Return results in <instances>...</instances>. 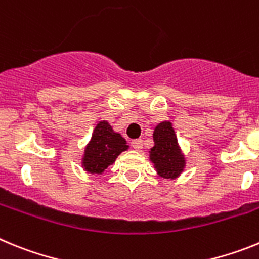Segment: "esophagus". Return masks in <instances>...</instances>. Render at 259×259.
<instances>
[{"instance_id": "1", "label": "esophagus", "mask_w": 259, "mask_h": 259, "mask_svg": "<svg viewBox=\"0 0 259 259\" xmlns=\"http://www.w3.org/2000/svg\"><path fill=\"white\" fill-rule=\"evenodd\" d=\"M131 145H132V148H134V149H136V150L143 149V140H141V139H137V140H134L131 143Z\"/></svg>"}]
</instances>
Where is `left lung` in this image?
Segmentation results:
<instances>
[{"mask_svg": "<svg viewBox=\"0 0 259 259\" xmlns=\"http://www.w3.org/2000/svg\"><path fill=\"white\" fill-rule=\"evenodd\" d=\"M154 146L149 158L157 174L164 179H176L184 171L185 157L180 149L171 122H161L153 132Z\"/></svg>", "mask_w": 259, "mask_h": 259, "instance_id": "8db88e82", "label": "left lung"}]
</instances>
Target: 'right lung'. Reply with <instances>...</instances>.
<instances>
[{
    "label": "right lung",
    "mask_w": 259,
    "mask_h": 259,
    "mask_svg": "<svg viewBox=\"0 0 259 259\" xmlns=\"http://www.w3.org/2000/svg\"><path fill=\"white\" fill-rule=\"evenodd\" d=\"M127 149V141L122 135L114 131L109 122L101 120L97 123L91 141L87 144L81 166L87 172L101 175L115 162L118 155Z\"/></svg>",
    "instance_id": "add662e5"
}]
</instances>
